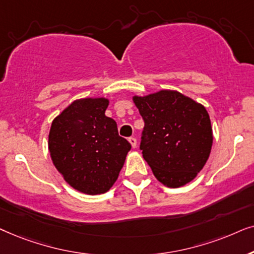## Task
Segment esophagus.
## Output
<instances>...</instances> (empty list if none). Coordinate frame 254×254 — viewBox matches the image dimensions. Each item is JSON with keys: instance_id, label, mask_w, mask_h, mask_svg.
I'll use <instances>...</instances> for the list:
<instances>
[{"instance_id": "34e87169", "label": "esophagus", "mask_w": 254, "mask_h": 254, "mask_svg": "<svg viewBox=\"0 0 254 254\" xmlns=\"http://www.w3.org/2000/svg\"><path fill=\"white\" fill-rule=\"evenodd\" d=\"M129 143L131 144V146H132L133 148L137 146V139L134 137H130L129 138Z\"/></svg>"}]
</instances>
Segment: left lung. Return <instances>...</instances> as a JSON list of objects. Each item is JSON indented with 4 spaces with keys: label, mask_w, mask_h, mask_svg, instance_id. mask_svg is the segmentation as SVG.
I'll list each match as a JSON object with an SVG mask.
<instances>
[{
    "label": "left lung",
    "mask_w": 254,
    "mask_h": 254,
    "mask_svg": "<svg viewBox=\"0 0 254 254\" xmlns=\"http://www.w3.org/2000/svg\"><path fill=\"white\" fill-rule=\"evenodd\" d=\"M133 102L145 123L139 148L154 177L171 188L190 182L211 151L205 108L174 90L134 96Z\"/></svg>",
    "instance_id": "obj_1"
}]
</instances>
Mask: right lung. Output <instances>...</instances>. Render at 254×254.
Here are the masks:
<instances>
[{
  "label": "right lung",
  "mask_w": 254,
  "mask_h": 254,
  "mask_svg": "<svg viewBox=\"0 0 254 254\" xmlns=\"http://www.w3.org/2000/svg\"><path fill=\"white\" fill-rule=\"evenodd\" d=\"M107 99L76 100L54 118L49 134L51 158L66 182L84 194L109 190L131 144L106 116Z\"/></svg>",
  "instance_id": "right-lung-1"
}]
</instances>
